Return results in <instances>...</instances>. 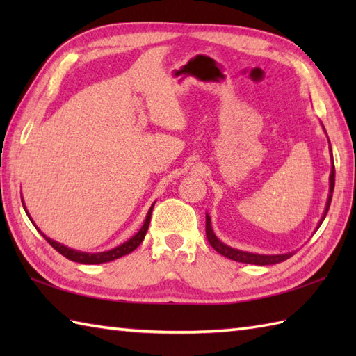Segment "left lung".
<instances>
[{"mask_svg":"<svg viewBox=\"0 0 356 356\" xmlns=\"http://www.w3.org/2000/svg\"><path fill=\"white\" fill-rule=\"evenodd\" d=\"M334 186H335V166H332V172H330V193H329L326 211H324V216H323V218H321L320 225L323 223L324 217H326L327 211H329L330 202H332V194H334ZM320 225H318V228H320ZM207 238H208V241H209V245L213 246L218 254H222V255H225V257H228V259H231V260H234V261H240V263L260 264V266H264V264L282 263V261L289 259V257H292V254H293V252H289V254H282V255H260V254H252V252L238 251V249H234V248L226 246L225 243H222V241L214 236L213 228H211V218H209V216H207Z\"/></svg>","mask_w":356,"mask_h":356,"instance_id":"8db88e82","label":"left lung"}]
</instances>
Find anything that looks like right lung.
I'll return each instance as SVG.
<instances>
[{"mask_svg": "<svg viewBox=\"0 0 356 356\" xmlns=\"http://www.w3.org/2000/svg\"><path fill=\"white\" fill-rule=\"evenodd\" d=\"M153 207H154V205H153ZM153 207L149 208L148 214H147V218H145V222H143V226L139 229V232L136 234V236L131 237L128 241H125L124 245H120V246H118V248H115V249H111V251H107V252L87 254V252L73 251V249L67 248V246H64V245H61V243H56L55 240H50L49 237H45L41 231H40V232L42 234V237L49 241L50 246L55 248L59 254H63V255L65 257V259H69V260H72V261H76V263H84V264L107 263V261L119 259V257H122V255H127V254L133 252L134 249L142 243V240L145 238V234H147V231H148L149 220H151V213H153ZM27 216H29V214H27ZM30 220H32V218H30Z\"/></svg>", "mask_w": 356, "mask_h": 356, "instance_id": "obj_1", "label": "right lung"}]
</instances>
